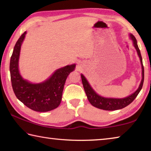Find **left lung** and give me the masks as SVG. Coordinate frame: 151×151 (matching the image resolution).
<instances>
[{
	"instance_id": "8db88e82",
	"label": "left lung",
	"mask_w": 151,
	"mask_h": 151,
	"mask_svg": "<svg viewBox=\"0 0 151 151\" xmlns=\"http://www.w3.org/2000/svg\"><path fill=\"white\" fill-rule=\"evenodd\" d=\"M130 37H131V39L132 40L134 48H136L137 54L140 58V63H141L142 66V80L141 82H140L139 88H138L137 90L134 93H132L130 96L126 97V98H105V97L101 96L96 93L95 91L92 88L91 85H89L88 82L85 77V76L83 75H81L82 83H83V87L84 89H85L88 100L90 102V103L92 105L96 107V108L105 110V111H115V110L123 109L131 104L134 100V99L137 96L139 92L141 90L143 85V82H144V66H143L142 65V59L139 47H138L136 38L132 34H130Z\"/></svg>"
}]
</instances>
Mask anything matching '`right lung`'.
<instances>
[{
    "label": "right lung",
    "instance_id": "right-lung-1",
    "mask_svg": "<svg viewBox=\"0 0 151 151\" xmlns=\"http://www.w3.org/2000/svg\"><path fill=\"white\" fill-rule=\"evenodd\" d=\"M27 32L20 36L14 47L10 61L12 86L15 95L29 109L37 112L52 111L59 106L66 78L75 68V64L58 68L47 80L33 84L22 77L19 70L21 45Z\"/></svg>",
    "mask_w": 151,
    "mask_h": 151
}]
</instances>
